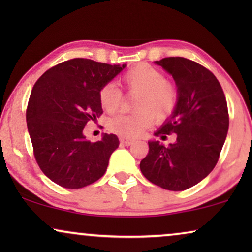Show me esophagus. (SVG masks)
Returning <instances> with one entry per match:
<instances>
[{
	"label": "esophagus",
	"instance_id": "esophagus-1",
	"mask_svg": "<svg viewBox=\"0 0 252 252\" xmlns=\"http://www.w3.org/2000/svg\"><path fill=\"white\" fill-rule=\"evenodd\" d=\"M134 141L130 140V139H124V137H122L120 139V143L124 144V146H130V144H133Z\"/></svg>",
	"mask_w": 252,
	"mask_h": 252
}]
</instances>
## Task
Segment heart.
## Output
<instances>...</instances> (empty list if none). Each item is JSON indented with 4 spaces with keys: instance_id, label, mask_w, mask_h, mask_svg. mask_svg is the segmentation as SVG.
Listing matches in <instances>:
<instances>
[{
    "instance_id": "b5f03b06",
    "label": "heart",
    "mask_w": 252,
    "mask_h": 252,
    "mask_svg": "<svg viewBox=\"0 0 252 252\" xmlns=\"http://www.w3.org/2000/svg\"><path fill=\"white\" fill-rule=\"evenodd\" d=\"M122 81L129 94H136L133 102L135 112L111 117L106 123L110 132L122 137H136L151 126L154 118L164 122L173 115L179 99L178 87L158 68L137 64L123 74ZM98 101L103 110L113 113L122 104L123 92L108 82L99 88Z\"/></svg>"
}]
</instances>
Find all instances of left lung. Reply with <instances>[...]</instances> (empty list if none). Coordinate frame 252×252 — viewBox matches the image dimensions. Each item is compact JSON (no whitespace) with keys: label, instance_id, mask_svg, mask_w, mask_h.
I'll use <instances>...</instances> for the list:
<instances>
[{"label":"left lung","instance_id":"1","mask_svg":"<svg viewBox=\"0 0 252 252\" xmlns=\"http://www.w3.org/2000/svg\"><path fill=\"white\" fill-rule=\"evenodd\" d=\"M172 74L179 91L171 118L155 133L177 141L167 147L149 141L141 160L142 174L154 185L180 191L197 185L215 168L229 126L228 108L218 79L208 68L184 57L155 62Z\"/></svg>","mask_w":252,"mask_h":252}]
</instances>
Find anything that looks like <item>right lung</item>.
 <instances>
[{
    "label": "right lung",
    "mask_w": 252,
    "mask_h": 252,
    "mask_svg": "<svg viewBox=\"0 0 252 252\" xmlns=\"http://www.w3.org/2000/svg\"><path fill=\"white\" fill-rule=\"evenodd\" d=\"M125 66L73 58L49 68L34 85L26 109L34 157L61 187L79 189L104 175L118 137L105 133L91 142L82 130L103 113L99 88Z\"/></svg>",
    "instance_id": "1"
}]
</instances>
